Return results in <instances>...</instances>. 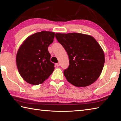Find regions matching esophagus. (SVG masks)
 Returning <instances> with one entry per match:
<instances>
[{
  "label": "esophagus",
  "mask_w": 121,
  "mask_h": 121,
  "mask_svg": "<svg viewBox=\"0 0 121 121\" xmlns=\"http://www.w3.org/2000/svg\"><path fill=\"white\" fill-rule=\"evenodd\" d=\"M56 65L57 67H59L60 65V63H56Z\"/></svg>",
  "instance_id": "esophagus-1"
}]
</instances>
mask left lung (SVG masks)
<instances>
[{
  "instance_id": "1",
  "label": "left lung",
  "mask_w": 121,
  "mask_h": 121,
  "mask_svg": "<svg viewBox=\"0 0 121 121\" xmlns=\"http://www.w3.org/2000/svg\"><path fill=\"white\" fill-rule=\"evenodd\" d=\"M56 37L69 56V67L63 71L67 80L77 87L87 86L97 81L105 60L97 40L88 35L75 32L56 33Z\"/></svg>"
}]
</instances>
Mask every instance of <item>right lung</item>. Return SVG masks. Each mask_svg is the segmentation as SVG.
Returning a JSON list of instances; mask_svg holds the SVG:
<instances>
[{
  "label": "right lung",
  "instance_id": "right-lung-1",
  "mask_svg": "<svg viewBox=\"0 0 121 121\" xmlns=\"http://www.w3.org/2000/svg\"><path fill=\"white\" fill-rule=\"evenodd\" d=\"M53 32L42 31L29 36L18 50L16 65L24 81L32 85L42 84L52 74L54 64L51 62L48 47L53 42Z\"/></svg>",
  "mask_w": 121,
  "mask_h": 121
}]
</instances>
